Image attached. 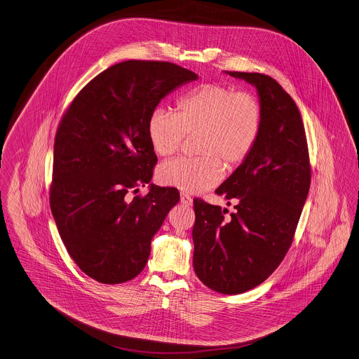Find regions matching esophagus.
Returning a JSON list of instances; mask_svg holds the SVG:
<instances>
[{
    "label": "esophagus",
    "instance_id": "obj_1",
    "mask_svg": "<svg viewBox=\"0 0 359 359\" xmlns=\"http://www.w3.org/2000/svg\"><path fill=\"white\" fill-rule=\"evenodd\" d=\"M180 203H183L184 206H191L193 205V199L187 194H180Z\"/></svg>",
    "mask_w": 359,
    "mask_h": 359
}]
</instances>
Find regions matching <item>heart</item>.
Wrapping results in <instances>:
<instances>
[{"mask_svg": "<svg viewBox=\"0 0 359 359\" xmlns=\"http://www.w3.org/2000/svg\"><path fill=\"white\" fill-rule=\"evenodd\" d=\"M262 107L255 95L221 83H205L176 102V113L157 109L147 123L154 153L170 157L186 137L196 135L199 156L168 161L157 179L166 187L198 194L215 187L222 166L235 170L251 156L262 130Z\"/></svg>", "mask_w": 359, "mask_h": 359, "instance_id": "1", "label": "heart"}]
</instances>
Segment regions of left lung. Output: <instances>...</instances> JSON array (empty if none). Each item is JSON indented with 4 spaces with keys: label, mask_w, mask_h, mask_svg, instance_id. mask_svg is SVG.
<instances>
[{
    "label": "left lung",
    "mask_w": 359,
    "mask_h": 359,
    "mask_svg": "<svg viewBox=\"0 0 359 359\" xmlns=\"http://www.w3.org/2000/svg\"><path fill=\"white\" fill-rule=\"evenodd\" d=\"M257 87L262 130L248 157L216 190L228 209L194 199V271L213 291L233 295L271 276L291 248L310 189L311 165L297 104L264 74L228 72Z\"/></svg>",
    "instance_id": "1"
}]
</instances>
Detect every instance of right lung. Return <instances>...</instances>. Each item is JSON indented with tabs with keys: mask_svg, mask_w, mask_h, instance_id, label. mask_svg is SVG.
I'll return each instance as SVG.
<instances>
[{
	"mask_svg": "<svg viewBox=\"0 0 359 359\" xmlns=\"http://www.w3.org/2000/svg\"><path fill=\"white\" fill-rule=\"evenodd\" d=\"M198 79L168 61L128 60L87 83L64 111L55 138L50 209L69 257L102 284L143 271L150 243L180 195L150 184L157 156L147 123L173 88Z\"/></svg>",
	"mask_w": 359,
	"mask_h": 359,
	"instance_id": "1",
	"label": "right lung"
}]
</instances>
